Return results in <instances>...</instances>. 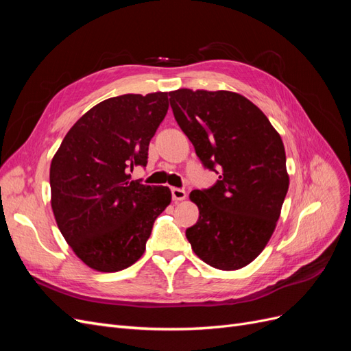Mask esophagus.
Listing matches in <instances>:
<instances>
[{
    "instance_id": "esophagus-1",
    "label": "esophagus",
    "mask_w": 351,
    "mask_h": 351,
    "mask_svg": "<svg viewBox=\"0 0 351 351\" xmlns=\"http://www.w3.org/2000/svg\"><path fill=\"white\" fill-rule=\"evenodd\" d=\"M171 195H173V200H174V202L184 200L186 196H187L183 189H177V187H173V189H171Z\"/></svg>"
}]
</instances>
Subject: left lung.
Segmentation results:
<instances>
[{"mask_svg":"<svg viewBox=\"0 0 351 351\" xmlns=\"http://www.w3.org/2000/svg\"><path fill=\"white\" fill-rule=\"evenodd\" d=\"M169 104L202 164L220 169L215 186L190 193L199 219L186 237L210 267H246L268 244L289 190L281 136L236 92L177 89Z\"/></svg>","mask_w":351,"mask_h":351,"instance_id":"8db88e82","label":"left lung"}]
</instances>
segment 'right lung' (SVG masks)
<instances>
[{"instance_id":"add662e5","label":"right lung","mask_w":351,"mask_h":351,"mask_svg":"<svg viewBox=\"0 0 351 351\" xmlns=\"http://www.w3.org/2000/svg\"><path fill=\"white\" fill-rule=\"evenodd\" d=\"M168 111V92L121 95L74 123L51 161V206L76 256L99 272L142 258L158 215L171 202L165 186L132 180Z\"/></svg>"}]
</instances>
